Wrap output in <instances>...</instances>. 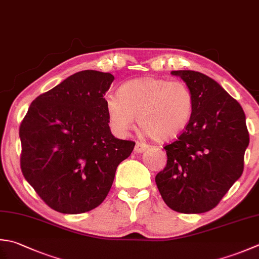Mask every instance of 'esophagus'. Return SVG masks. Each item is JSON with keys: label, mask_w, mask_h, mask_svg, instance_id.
Here are the masks:
<instances>
[{"label": "esophagus", "mask_w": 259, "mask_h": 259, "mask_svg": "<svg viewBox=\"0 0 259 259\" xmlns=\"http://www.w3.org/2000/svg\"><path fill=\"white\" fill-rule=\"evenodd\" d=\"M147 148H148V145L145 143H140V141H137L135 146V153H143Z\"/></svg>", "instance_id": "1"}]
</instances>
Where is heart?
<instances>
[{"mask_svg": "<svg viewBox=\"0 0 259 259\" xmlns=\"http://www.w3.org/2000/svg\"><path fill=\"white\" fill-rule=\"evenodd\" d=\"M109 123L116 135L124 136L135 118L147 135L157 141L179 137L190 124L195 100L183 80L158 77L131 79L120 86L118 95L104 96Z\"/></svg>", "mask_w": 259, "mask_h": 259, "instance_id": "obj_1", "label": "heart"}]
</instances>
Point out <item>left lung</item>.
Segmentation results:
<instances>
[{"label": "left lung", "instance_id": "obj_1", "mask_svg": "<svg viewBox=\"0 0 259 259\" xmlns=\"http://www.w3.org/2000/svg\"><path fill=\"white\" fill-rule=\"evenodd\" d=\"M194 95L187 128L166 145V167L155 181L167 206L181 213L215 207L244 170L249 144L241 105L215 80L194 70H173Z\"/></svg>", "mask_w": 259, "mask_h": 259}]
</instances>
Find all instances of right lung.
<instances>
[{
  "mask_svg": "<svg viewBox=\"0 0 259 259\" xmlns=\"http://www.w3.org/2000/svg\"><path fill=\"white\" fill-rule=\"evenodd\" d=\"M114 76L76 73L30 104L20 124V166L41 200L60 213L99 206L135 141L111 134L104 95Z\"/></svg>",
  "mask_w": 259,
  "mask_h": 259,
  "instance_id": "1",
  "label": "right lung"
}]
</instances>
